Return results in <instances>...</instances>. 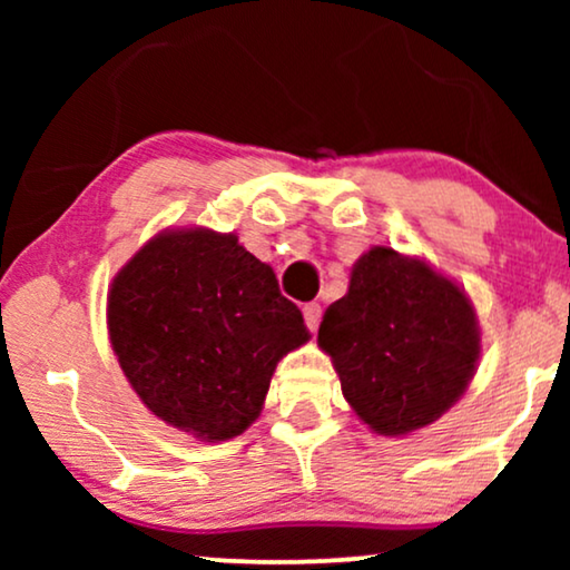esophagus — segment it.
I'll return each instance as SVG.
<instances>
[{
	"instance_id": "esophagus-1",
	"label": "esophagus",
	"mask_w": 570,
	"mask_h": 570,
	"mask_svg": "<svg viewBox=\"0 0 570 570\" xmlns=\"http://www.w3.org/2000/svg\"><path fill=\"white\" fill-rule=\"evenodd\" d=\"M303 318H306V326L311 332L318 330V322H322V303H306V306H303Z\"/></svg>"
}]
</instances>
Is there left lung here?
Wrapping results in <instances>:
<instances>
[{
	"mask_svg": "<svg viewBox=\"0 0 570 570\" xmlns=\"http://www.w3.org/2000/svg\"><path fill=\"white\" fill-rule=\"evenodd\" d=\"M318 345L357 417L381 435H404L464 394L480 361V326L451 279L373 246L355 262L345 298L326 308Z\"/></svg>",
	"mask_w": 570,
	"mask_h": 570,
	"instance_id": "1",
	"label": "left lung"
}]
</instances>
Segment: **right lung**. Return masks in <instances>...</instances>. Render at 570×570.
I'll use <instances>...</instances> for the list:
<instances>
[{
  "mask_svg": "<svg viewBox=\"0 0 570 570\" xmlns=\"http://www.w3.org/2000/svg\"><path fill=\"white\" fill-rule=\"evenodd\" d=\"M108 334L145 407L202 441L259 417L279 357L308 340L269 264L233 233H158L114 277Z\"/></svg>",
  "mask_w": 570,
  "mask_h": 570,
  "instance_id": "right-lung-1",
  "label": "right lung"
}]
</instances>
